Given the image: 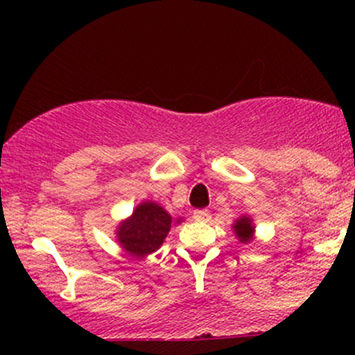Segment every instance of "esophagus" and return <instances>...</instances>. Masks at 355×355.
Here are the masks:
<instances>
[{
	"instance_id": "obj_1",
	"label": "esophagus",
	"mask_w": 355,
	"mask_h": 355,
	"mask_svg": "<svg viewBox=\"0 0 355 355\" xmlns=\"http://www.w3.org/2000/svg\"><path fill=\"white\" fill-rule=\"evenodd\" d=\"M194 220L200 221V223H206L211 220V213L207 209H196L194 211Z\"/></svg>"
}]
</instances>
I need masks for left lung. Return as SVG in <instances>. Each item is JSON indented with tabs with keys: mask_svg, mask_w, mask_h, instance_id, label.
<instances>
[{
	"mask_svg": "<svg viewBox=\"0 0 355 355\" xmlns=\"http://www.w3.org/2000/svg\"><path fill=\"white\" fill-rule=\"evenodd\" d=\"M234 232H235V237H237L242 244L250 242L252 241V235H254L252 220H250L249 216H241L234 223Z\"/></svg>",
	"mask_w": 355,
	"mask_h": 355,
	"instance_id": "obj_1",
	"label": "left lung"
}]
</instances>
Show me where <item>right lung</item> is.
<instances>
[{
    "label": "right lung",
    "mask_w": 355,
    "mask_h": 355,
    "mask_svg": "<svg viewBox=\"0 0 355 355\" xmlns=\"http://www.w3.org/2000/svg\"><path fill=\"white\" fill-rule=\"evenodd\" d=\"M180 221L182 218H177L175 223ZM171 225L173 220L159 204L144 200L135 207L130 218L118 225L116 239L130 256L144 257L159 249Z\"/></svg>",
    "instance_id": "add662e5"
}]
</instances>
